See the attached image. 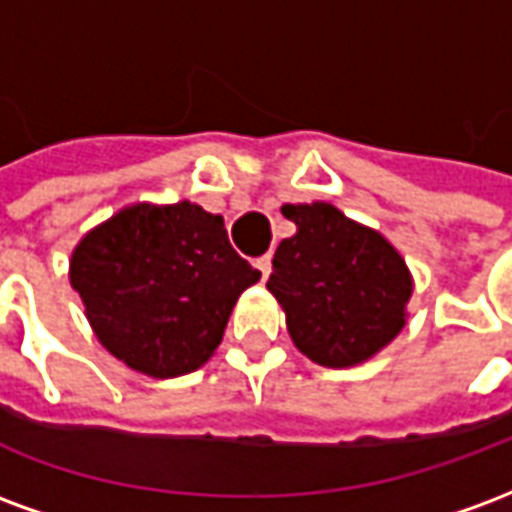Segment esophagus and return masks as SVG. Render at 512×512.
<instances>
[{"instance_id":"esophagus-1","label":"esophagus","mask_w":512,"mask_h":512,"mask_svg":"<svg viewBox=\"0 0 512 512\" xmlns=\"http://www.w3.org/2000/svg\"><path fill=\"white\" fill-rule=\"evenodd\" d=\"M255 266H257V271H260V274H263V279H266L268 274H271V255L257 257V260H255Z\"/></svg>"}]
</instances>
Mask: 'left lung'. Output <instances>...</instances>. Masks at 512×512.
Instances as JSON below:
<instances>
[{
    "instance_id": "1",
    "label": "left lung",
    "mask_w": 512,
    "mask_h": 512,
    "mask_svg": "<svg viewBox=\"0 0 512 512\" xmlns=\"http://www.w3.org/2000/svg\"><path fill=\"white\" fill-rule=\"evenodd\" d=\"M296 235L274 252L268 290L301 354L323 367H351L392 343L406 326L411 277L384 235L326 202L285 205Z\"/></svg>"
}]
</instances>
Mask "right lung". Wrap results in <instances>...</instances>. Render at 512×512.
I'll list each match as a JSON object with an SVG mask.
<instances>
[{"instance_id": "1", "label": "right lung", "mask_w": 512, "mask_h": 512, "mask_svg": "<svg viewBox=\"0 0 512 512\" xmlns=\"http://www.w3.org/2000/svg\"><path fill=\"white\" fill-rule=\"evenodd\" d=\"M260 271L200 205H131L82 238L71 285L109 354L153 378L205 365Z\"/></svg>"}]
</instances>
